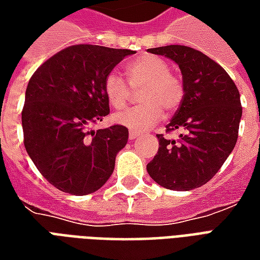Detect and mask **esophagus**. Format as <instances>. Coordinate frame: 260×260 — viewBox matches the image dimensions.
<instances>
[{"instance_id": "esophagus-1", "label": "esophagus", "mask_w": 260, "mask_h": 260, "mask_svg": "<svg viewBox=\"0 0 260 260\" xmlns=\"http://www.w3.org/2000/svg\"><path fill=\"white\" fill-rule=\"evenodd\" d=\"M139 136V132H135V131H129V139L132 141V139H136Z\"/></svg>"}]
</instances>
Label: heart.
Returning a JSON list of instances; mask_svg holds the SVG:
<instances>
[{"label": "heart", "instance_id": "obj_1", "mask_svg": "<svg viewBox=\"0 0 260 260\" xmlns=\"http://www.w3.org/2000/svg\"><path fill=\"white\" fill-rule=\"evenodd\" d=\"M128 82L132 89L139 91L142 104L121 111L114 121L135 132L152 128L163 118L166 113H174L184 100V83L177 75L170 72V65L161 57L145 54L126 64ZM118 74L110 72L103 80V93L108 104L122 108L129 100L131 89Z\"/></svg>", "mask_w": 260, "mask_h": 260}]
</instances>
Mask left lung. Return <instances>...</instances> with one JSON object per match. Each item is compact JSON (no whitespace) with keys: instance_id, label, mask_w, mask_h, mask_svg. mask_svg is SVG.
Masks as SVG:
<instances>
[{"instance_id":"8db88e82","label":"left lung","mask_w":260,"mask_h":260,"mask_svg":"<svg viewBox=\"0 0 260 260\" xmlns=\"http://www.w3.org/2000/svg\"><path fill=\"white\" fill-rule=\"evenodd\" d=\"M178 64L184 100L166 132L180 129V139L157 135L158 150L146 169L149 175L173 191H191L216 175L233 152L242 107L230 75L201 51L186 46L149 48Z\"/></svg>"}]
</instances>
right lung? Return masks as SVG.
I'll return each instance as SVG.
<instances>
[{"label": "right lung", "mask_w": 260, "mask_h": 260, "mask_svg": "<svg viewBox=\"0 0 260 260\" xmlns=\"http://www.w3.org/2000/svg\"><path fill=\"white\" fill-rule=\"evenodd\" d=\"M126 48L75 44L40 65L26 87L22 128L26 152L57 189L87 195L113 174L117 153L128 142L122 125L93 131L110 114L103 80Z\"/></svg>", "instance_id": "obj_1"}]
</instances>
